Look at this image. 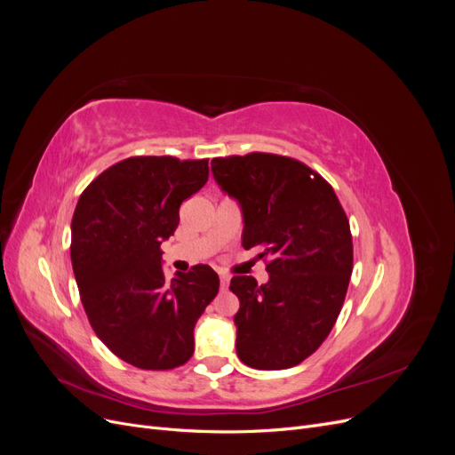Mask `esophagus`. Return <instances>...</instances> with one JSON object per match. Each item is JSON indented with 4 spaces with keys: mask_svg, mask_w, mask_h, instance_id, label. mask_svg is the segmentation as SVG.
Segmentation results:
<instances>
[{
    "mask_svg": "<svg viewBox=\"0 0 455 455\" xmlns=\"http://www.w3.org/2000/svg\"><path fill=\"white\" fill-rule=\"evenodd\" d=\"M228 284H229V277H228V275H220V286H222L224 291H226Z\"/></svg>",
    "mask_w": 455,
    "mask_h": 455,
    "instance_id": "esophagus-1",
    "label": "esophagus"
}]
</instances>
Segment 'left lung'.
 Returning <instances> with one entry per match:
<instances>
[{
	"instance_id": "left-lung-1",
	"label": "left lung",
	"mask_w": 455,
	"mask_h": 455,
	"mask_svg": "<svg viewBox=\"0 0 455 455\" xmlns=\"http://www.w3.org/2000/svg\"><path fill=\"white\" fill-rule=\"evenodd\" d=\"M212 174L241 203L243 246L259 249L267 284L235 275L239 359L256 370L306 361L336 324L353 271L349 220L324 178L306 163L252 151L212 159Z\"/></svg>"
}]
</instances>
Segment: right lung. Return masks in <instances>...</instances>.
Instances as JSON below:
<instances>
[{
  "instance_id": "obj_1",
  "label": "right lung",
  "mask_w": 455,
  "mask_h": 455,
  "mask_svg": "<svg viewBox=\"0 0 455 455\" xmlns=\"http://www.w3.org/2000/svg\"><path fill=\"white\" fill-rule=\"evenodd\" d=\"M209 180V159L136 156L99 174L72 218V267L94 334L142 370H172L194 355V328L218 294L212 267L167 281L161 243L180 204Z\"/></svg>"
}]
</instances>
